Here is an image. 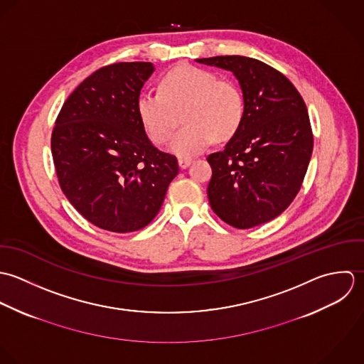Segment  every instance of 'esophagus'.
<instances>
[{"label":"esophagus","mask_w":364,"mask_h":364,"mask_svg":"<svg viewBox=\"0 0 364 364\" xmlns=\"http://www.w3.org/2000/svg\"><path fill=\"white\" fill-rule=\"evenodd\" d=\"M191 159L190 157H178V166L181 167V168H186V167H188L190 164H191Z\"/></svg>","instance_id":"esophagus-1"}]
</instances>
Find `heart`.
Here are the masks:
<instances>
[{"mask_svg":"<svg viewBox=\"0 0 364 364\" xmlns=\"http://www.w3.org/2000/svg\"><path fill=\"white\" fill-rule=\"evenodd\" d=\"M138 114L157 145L168 141L183 114L186 125L171 138L168 149L178 156H193L214 139L228 141L237 132L245 102L232 80L194 66H180L161 78L160 91L141 92Z\"/></svg>","mask_w":364,"mask_h":364,"instance_id":"b5f03b06","label":"heart"}]
</instances>
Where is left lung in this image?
<instances>
[{
	"instance_id": "left-lung-1",
	"label": "left lung",
	"mask_w": 364,
	"mask_h": 364,
	"mask_svg": "<svg viewBox=\"0 0 364 364\" xmlns=\"http://www.w3.org/2000/svg\"><path fill=\"white\" fill-rule=\"evenodd\" d=\"M237 78L245 115L222 151L207 157L213 211L228 225L247 229L279 217L304 181L314 147L306 105L290 80L245 56L197 59Z\"/></svg>"
}]
</instances>
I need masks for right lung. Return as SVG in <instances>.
I'll list each match as a JSON object with an SVG mask.
<instances>
[{
  "label": "right lung",
  "mask_w": 364,
  "mask_h": 364,
  "mask_svg": "<svg viewBox=\"0 0 364 364\" xmlns=\"http://www.w3.org/2000/svg\"><path fill=\"white\" fill-rule=\"evenodd\" d=\"M153 72L149 62L98 69L69 95L52 132L62 191L84 218L109 232L145 228L178 173L176 156L151 145L138 114Z\"/></svg>",
  "instance_id": "1"
}]
</instances>
